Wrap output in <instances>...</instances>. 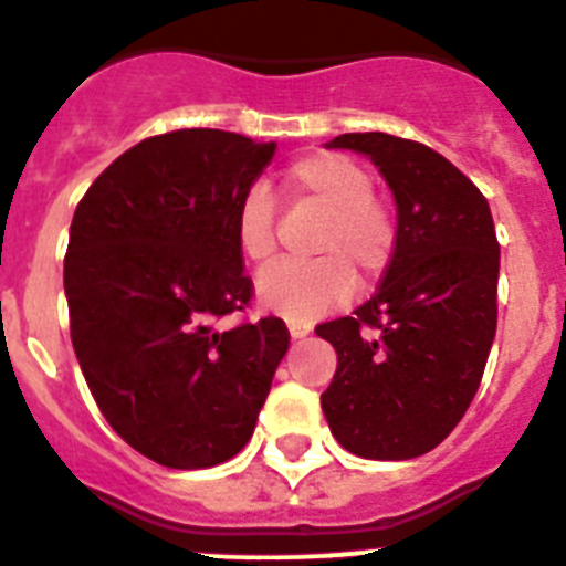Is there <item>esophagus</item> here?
<instances>
[{"label":"esophagus","instance_id":"34e87169","mask_svg":"<svg viewBox=\"0 0 566 566\" xmlns=\"http://www.w3.org/2000/svg\"><path fill=\"white\" fill-rule=\"evenodd\" d=\"M308 332H312L308 326H300V323H289V334H292V339L308 337Z\"/></svg>","mask_w":566,"mask_h":566}]
</instances>
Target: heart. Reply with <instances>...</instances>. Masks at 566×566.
Instances as JSON below:
<instances>
[{"label": "heart", "mask_w": 566, "mask_h": 566, "mask_svg": "<svg viewBox=\"0 0 566 566\" xmlns=\"http://www.w3.org/2000/svg\"><path fill=\"white\" fill-rule=\"evenodd\" d=\"M283 192L294 203L326 212L314 240L319 260L308 266H274L258 277V303L289 323H314L354 292V274L374 283L391 266L397 227L382 201L374 198L371 172L352 155L314 149L283 172ZM240 254L266 266L274 258V201L266 189H249L234 212Z\"/></svg>", "instance_id": "obj_1"}]
</instances>
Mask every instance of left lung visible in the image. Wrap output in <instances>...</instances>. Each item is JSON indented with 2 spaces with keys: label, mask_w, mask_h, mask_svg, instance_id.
Segmentation results:
<instances>
[{
  "label": "left lung",
  "mask_w": 566,
  "mask_h": 566,
  "mask_svg": "<svg viewBox=\"0 0 566 566\" xmlns=\"http://www.w3.org/2000/svg\"><path fill=\"white\" fill-rule=\"evenodd\" d=\"M326 147L379 167L397 203V249L354 317L314 328L337 352L319 405L345 451L402 462L433 451L479 391L496 337V227L473 181L424 144L345 133Z\"/></svg>",
  "instance_id": "1"
}]
</instances>
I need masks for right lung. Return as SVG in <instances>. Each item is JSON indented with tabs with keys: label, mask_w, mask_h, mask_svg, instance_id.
Segmentation results:
<instances>
[{
	"label": "right lung",
	"mask_w": 566,
	"mask_h": 566,
	"mask_svg": "<svg viewBox=\"0 0 566 566\" xmlns=\"http://www.w3.org/2000/svg\"><path fill=\"white\" fill-rule=\"evenodd\" d=\"M277 144L175 129L98 175L70 223L64 294L90 394L118 437L175 470L212 468L252 439L289 332L243 312L252 280L234 212Z\"/></svg>",
	"instance_id": "obj_1"
}]
</instances>
